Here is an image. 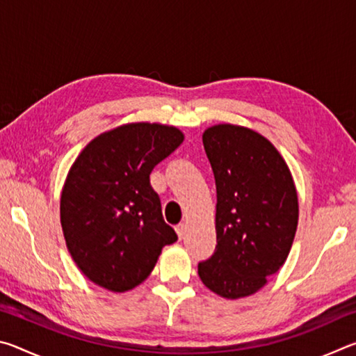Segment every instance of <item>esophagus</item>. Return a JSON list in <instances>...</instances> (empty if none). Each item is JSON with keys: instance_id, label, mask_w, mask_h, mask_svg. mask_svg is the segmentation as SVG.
Masks as SVG:
<instances>
[{"instance_id": "esophagus-1", "label": "esophagus", "mask_w": 356, "mask_h": 356, "mask_svg": "<svg viewBox=\"0 0 356 356\" xmlns=\"http://www.w3.org/2000/svg\"><path fill=\"white\" fill-rule=\"evenodd\" d=\"M176 232H177L179 238L182 240L184 236H185V232H186V225H185V222H179V225L176 226Z\"/></svg>"}]
</instances>
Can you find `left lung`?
Instances as JSON below:
<instances>
[{"mask_svg":"<svg viewBox=\"0 0 356 356\" xmlns=\"http://www.w3.org/2000/svg\"><path fill=\"white\" fill-rule=\"evenodd\" d=\"M202 143L216 185V246L197 275L222 298L248 297L286 262L298 225L297 190L284 159L257 131L218 124Z\"/></svg>","mask_w":356,"mask_h":356,"instance_id":"8db88e82","label":"left lung"}]
</instances>
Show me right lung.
I'll return each mask as SVG.
<instances>
[{"label":"right lung","instance_id":"right-lung-1","mask_svg":"<svg viewBox=\"0 0 356 356\" xmlns=\"http://www.w3.org/2000/svg\"><path fill=\"white\" fill-rule=\"evenodd\" d=\"M182 141L171 125L125 124L94 138L72 165L61 226L76 267L97 286L125 292L141 284L177 240L149 176Z\"/></svg>","mask_w":356,"mask_h":356}]
</instances>
